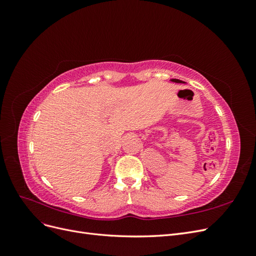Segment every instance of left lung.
Listing matches in <instances>:
<instances>
[{
	"label": "left lung",
	"mask_w": 256,
	"mask_h": 256,
	"mask_svg": "<svg viewBox=\"0 0 256 256\" xmlns=\"http://www.w3.org/2000/svg\"><path fill=\"white\" fill-rule=\"evenodd\" d=\"M171 81H172V82H175V83H184V82H182V81H180V80H178V79H172Z\"/></svg>",
	"instance_id": "obj_1"
}]
</instances>
